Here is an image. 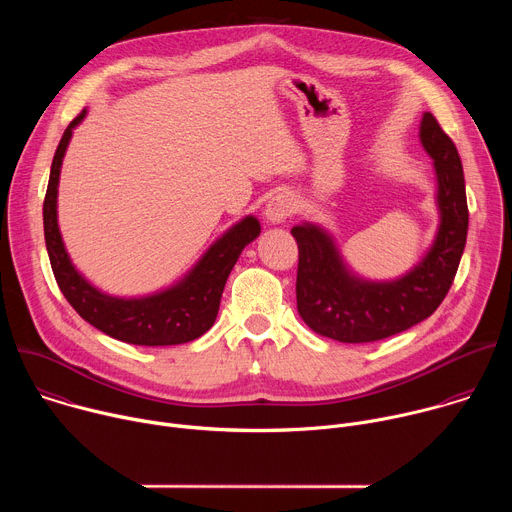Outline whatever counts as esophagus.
Segmentation results:
<instances>
[{
  "mask_svg": "<svg viewBox=\"0 0 512 512\" xmlns=\"http://www.w3.org/2000/svg\"><path fill=\"white\" fill-rule=\"evenodd\" d=\"M296 208V200L289 192H277L273 198H269L265 206V218L271 225H281L291 216Z\"/></svg>",
  "mask_w": 512,
  "mask_h": 512,
  "instance_id": "esophagus-1",
  "label": "esophagus"
}]
</instances>
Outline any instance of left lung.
<instances>
[{
    "instance_id": "8db88e82",
    "label": "left lung",
    "mask_w": 512,
    "mask_h": 512,
    "mask_svg": "<svg viewBox=\"0 0 512 512\" xmlns=\"http://www.w3.org/2000/svg\"><path fill=\"white\" fill-rule=\"evenodd\" d=\"M419 141L433 160L440 225L407 273L364 279L348 267L324 227L304 221L291 229L300 249L298 312L316 334L346 344L383 340L429 318L450 291L468 235L464 170L454 141L431 113L421 117Z\"/></svg>"
}]
</instances>
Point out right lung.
Wrapping results in <instances>:
<instances>
[{
    "instance_id": "add662e5",
    "label": "right lung",
    "mask_w": 512,
    "mask_h": 512,
    "mask_svg": "<svg viewBox=\"0 0 512 512\" xmlns=\"http://www.w3.org/2000/svg\"><path fill=\"white\" fill-rule=\"evenodd\" d=\"M85 115L87 109L62 133L44 198V239L56 283L79 316L111 338L139 346L190 342L214 324L227 277L243 249L259 237L261 225L253 214L241 218L206 249L182 279L166 289L137 298L105 294L72 263L58 229L60 168L72 131Z\"/></svg>"
}]
</instances>
